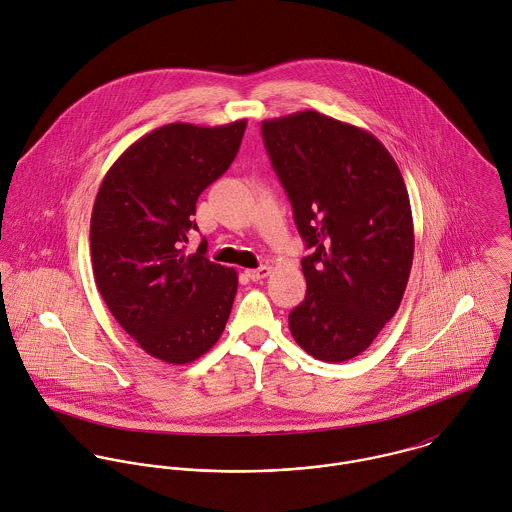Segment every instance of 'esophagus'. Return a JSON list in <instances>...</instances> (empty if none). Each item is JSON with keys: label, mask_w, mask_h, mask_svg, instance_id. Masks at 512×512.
Returning a JSON list of instances; mask_svg holds the SVG:
<instances>
[{"label": "esophagus", "mask_w": 512, "mask_h": 512, "mask_svg": "<svg viewBox=\"0 0 512 512\" xmlns=\"http://www.w3.org/2000/svg\"><path fill=\"white\" fill-rule=\"evenodd\" d=\"M268 274H270V266H260V268H256V270H246V276H248L252 282L264 280Z\"/></svg>", "instance_id": "esophagus-1"}]
</instances>
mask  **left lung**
Listing matches in <instances>:
<instances>
[{
	"label": "left lung",
	"mask_w": 512,
	"mask_h": 512,
	"mask_svg": "<svg viewBox=\"0 0 512 512\" xmlns=\"http://www.w3.org/2000/svg\"><path fill=\"white\" fill-rule=\"evenodd\" d=\"M305 246L295 343L325 363L361 355L398 311L414 260L402 173L370 132L315 110L262 122Z\"/></svg>",
	"instance_id": "1"
}]
</instances>
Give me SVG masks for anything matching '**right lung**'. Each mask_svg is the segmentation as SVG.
I'll use <instances>...</instances> for the list:
<instances>
[{
	"label": "right lung",
	"instance_id": "right-lung-1",
	"mask_svg": "<svg viewBox=\"0 0 512 512\" xmlns=\"http://www.w3.org/2000/svg\"><path fill=\"white\" fill-rule=\"evenodd\" d=\"M246 120L173 122L128 147L108 169L90 217L96 288L147 355L187 365L217 343L238 288L234 268L201 242L185 254L199 195L238 153Z\"/></svg>",
	"mask_w": 512,
	"mask_h": 512
}]
</instances>
